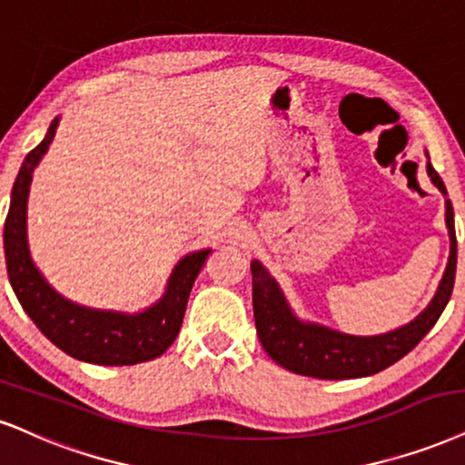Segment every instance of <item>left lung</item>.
<instances>
[{"label": "left lung", "instance_id": "1", "mask_svg": "<svg viewBox=\"0 0 465 465\" xmlns=\"http://www.w3.org/2000/svg\"><path fill=\"white\" fill-rule=\"evenodd\" d=\"M427 172L433 185L444 196H449L431 163H427ZM446 226L450 234V256L438 293L411 323L381 336H349L323 328V325L302 323L291 312L276 280L269 276L259 261L252 262V284H254L252 302H254L256 331L269 358L284 366L286 371L317 377V380H353V377L375 375L399 362L427 336L450 300L457 269V237L450 200H446Z\"/></svg>", "mask_w": 465, "mask_h": 465}]
</instances>
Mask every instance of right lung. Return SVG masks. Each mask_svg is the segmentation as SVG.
Segmentation results:
<instances>
[{
    "instance_id": "add662e5",
    "label": "right lung",
    "mask_w": 465,
    "mask_h": 465,
    "mask_svg": "<svg viewBox=\"0 0 465 465\" xmlns=\"http://www.w3.org/2000/svg\"><path fill=\"white\" fill-rule=\"evenodd\" d=\"M57 118L45 140L27 153L16 174L10 209L4 223V254L8 280L16 300L36 328L71 358L103 366H127L154 360L179 334L192 286L211 250L187 254L172 272L168 291L153 308L140 314L94 311L57 295L34 267L25 239V211L32 172L47 153Z\"/></svg>"
}]
</instances>
